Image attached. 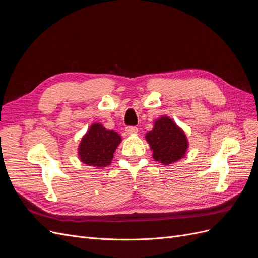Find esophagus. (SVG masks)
I'll return each mask as SVG.
<instances>
[{"mask_svg":"<svg viewBox=\"0 0 258 258\" xmlns=\"http://www.w3.org/2000/svg\"><path fill=\"white\" fill-rule=\"evenodd\" d=\"M126 132H127V135H136L138 132V128L134 127V126H129L126 128Z\"/></svg>","mask_w":258,"mask_h":258,"instance_id":"esophagus-1","label":"esophagus"}]
</instances>
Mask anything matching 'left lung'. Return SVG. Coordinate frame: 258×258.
<instances>
[{
	"mask_svg": "<svg viewBox=\"0 0 258 258\" xmlns=\"http://www.w3.org/2000/svg\"><path fill=\"white\" fill-rule=\"evenodd\" d=\"M145 138L153 150V158L165 166L182 159L188 148L185 132L167 116L156 120Z\"/></svg>",
	"mask_w": 258,
	"mask_h": 258,
	"instance_id": "1",
	"label": "left lung"
}]
</instances>
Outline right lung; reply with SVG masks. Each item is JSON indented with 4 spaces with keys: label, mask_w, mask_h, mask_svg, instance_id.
Listing matches in <instances>:
<instances>
[{
    "label": "right lung",
    "mask_w": 258,
    "mask_h": 258,
    "mask_svg": "<svg viewBox=\"0 0 258 258\" xmlns=\"http://www.w3.org/2000/svg\"><path fill=\"white\" fill-rule=\"evenodd\" d=\"M121 142L114 130L105 129L101 123H93L83 137L79 146V157L85 165L101 168L111 165L113 154Z\"/></svg>",
    "instance_id": "1"
}]
</instances>
